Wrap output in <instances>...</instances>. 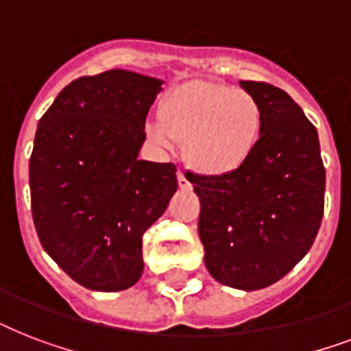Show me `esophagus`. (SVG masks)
I'll return each instance as SVG.
<instances>
[{"label":"esophagus","mask_w":351,"mask_h":351,"mask_svg":"<svg viewBox=\"0 0 351 351\" xmlns=\"http://www.w3.org/2000/svg\"><path fill=\"white\" fill-rule=\"evenodd\" d=\"M176 178H178V186H180V189H184V191H189V189H191V182L187 180L186 175H184L182 171L176 173Z\"/></svg>","instance_id":"34e87169"}]
</instances>
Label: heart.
Listing matches in <instances>:
<instances>
[{
    "instance_id": "heart-1",
    "label": "heart",
    "mask_w": 351,
    "mask_h": 351,
    "mask_svg": "<svg viewBox=\"0 0 351 351\" xmlns=\"http://www.w3.org/2000/svg\"><path fill=\"white\" fill-rule=\"evenodd\" d=\"M264 111L250 90L191 82L164 100L160 118L145 123L147 138L162 149L184 142V158L200 175H234L261 143Z\"/></svg>"
}]
</instances>
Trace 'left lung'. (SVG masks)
Returning <instances> with one entry per match:
<instances>
[{
  "mask_svg": "<svg viewBox=\"0 0 351 351\" xmlns=\"http://www.w3.org/2000/svg\"><path fill=\"white\" fill-rule=\"evenodd\" d=\"M264 111L261 143L234 175L193 176L198 234L215 280L244 291L271 286L310 251L321 228L326 173L317 129L288 93L239 82Z\"/></svg>",
  "mask_w": 351,
  "mask_h": 351,
  "instance_id": "obj_1",
  "label": "left lung"
}]
</instances>
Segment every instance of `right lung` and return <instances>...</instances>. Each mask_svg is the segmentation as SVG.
Segmentation results:
<instances>
[{"instance_id":"right-lung-1","label":"right lung","mask_w":351,"mask_h":351,"mask_svg":"<svg viewBox=\"0 0 351 351\" xmlns=\"http://www.w3.org/2000/svg\"><path fill=\"white\" fill-rule=\"evenodd\" d=\"M164 82L112 69L74 80L41 117L29 162L32 219L43 250L93 291L142 277V237L167 209L173 164L138 160Z\"/></svg>"}]
</instances>
